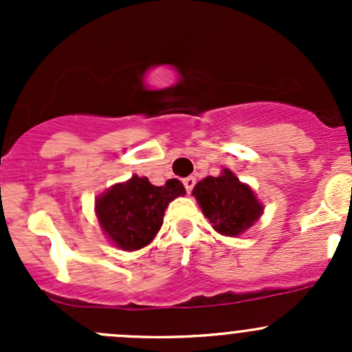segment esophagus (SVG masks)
<instances>
[{
  "instance_id": "esophagus-1",
  "label": "esophagus",
  "mask_w": 352,
  "mask_h": 352,
  "mask_svg": "<svg viewBox=\"0 0 352 352\" xmlns=\"http://www.w3.org/2000/svg\"><path fill=\"white\" fill-rule=\"evenodd\" d=\"M194 186H196V179H194V177H187V179H184V187H186L187 194L192 192Z\"/></svg>"
}]
</instances>
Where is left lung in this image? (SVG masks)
<instances>
[{"mask_svg": "<svg viewBox=\"0 0 352 352\" xmlns=\"http://www.w3.org/2000/svg\"><path fill=\"white\" fill-rule=\"evenodd\" d=\"M192 196L197 199L206 218L212 223V228L221 235H242L264 211L254 190L240 182L228 168L223 170L219 177H206L197 182Z\"/></svg>", "mask_w": 352, "mask_h": 352, "instance_id": "left-lung-1", "label": "left lung"}]
</instances>
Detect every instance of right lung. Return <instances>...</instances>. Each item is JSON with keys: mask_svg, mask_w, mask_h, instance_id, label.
I'll return each mask as SVG.
<instances>
[{"mask_svg": "<svg viewBox=\"0 0 352 352\" xmlns=\"http://www.w3.org/2000/svg\"><path fill=\"white\" fill-rule=\"evenodd\" d=\"M186 187L177 179L156 187L146 177L133 175L97 197L95 212L105 235L122 250H140L155 239L163 225L165 209Z\"/></svg>", "mask_w": 352, "mask_h": 352, "instance_id": "obj_1", "label": "right lung"}]
</instances>
